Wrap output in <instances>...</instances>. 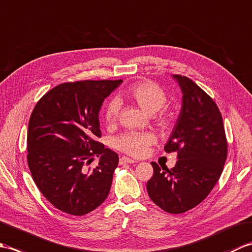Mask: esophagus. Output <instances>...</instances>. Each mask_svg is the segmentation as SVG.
I'll return each instance as SVG.
<instances>
[{"instance_id": "esophagus-1", "label": "esophagus", "mask_w": 252, "mask_h": 252, "mask_svg": "<svg viewBox=\"0 0 252 252\" xmlns=\"http://www.w3.org/2000/svg\"><path fill=\"white\" fill-rule=\"evenodd\" d=\"M136 162L134 159H131V158H127V157H121L119 160V163L120 164H126V163H134Z\"/></svg>"}]
</instances>
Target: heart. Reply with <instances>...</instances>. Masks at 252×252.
Masks as SVG:
<instances>
[{
	"label": "heart",
	"mask_w": 252,
	"mask_h": 252,
	"mask_svg": "<svg viewBox=\"0 0 252 252\" xmlns=\"http://www.w3.org/2000/svg\"><path fill=\"white\" fill-rule=\"evenodd\" d=\"M129 95L134 99L137 105L148 114H155L167 103V94L158 84L152 81H140L133 83L129 89ZM121 101L118 97L110 98L105 106L104 118L107 123L112 125L119 118ZM158 120L164 126L170 125L172 117L161 112ZM155 137L149 133L129 132L125 133L114 140L115 148L134 157H141L145 155L148 147L154 144Z\"/></svg>",
	"instance_id": "b5f03b06"
}]
</instances>
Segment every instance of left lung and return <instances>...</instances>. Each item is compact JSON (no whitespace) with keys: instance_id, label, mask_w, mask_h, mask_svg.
Returning a JSON list of instances; mask_svg holds the SVG:
<instances>
[{"instance_id":"8db88e82","label":"left lung","mask_w":252,"mask_h":252,"mask_svg":"<svg viewBox=\"0 0 252 252\" xmlns=\"http://www.w3.org/2000/svg\"><path fill=\"white\" fill-rule=\"evenodd\" d=\"M183 93L182 109L164 151L178 153L174 168L152 162L147 182L151 199L165 212L190 210L210 194L222 174L227 141L221 112L205 91L187 77L174 74Z\"/></svg>"}]
</instances>
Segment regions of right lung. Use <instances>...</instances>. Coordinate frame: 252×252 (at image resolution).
Here are the masks:
<instances>
[{
  "label": "right lung",
  "mask_w": 252,
  "mask_h": 252,
  "mask_svg": "<svg viewBox=\"0 0 252 252\" xmlns=\"http://www.w3.org/2000/svg\"><path fill=\"white\" fill-rule=\"evenodd\" d=\"M122 80H85L57 85L34 106L27 134V161L37 189L58 210L84 216L109 194L117 153L96 141L98 112ZM100 157L97 167L87 165Z\"/></svg>",
  "instance_id": "obj_1"
}]
</instances>
